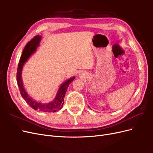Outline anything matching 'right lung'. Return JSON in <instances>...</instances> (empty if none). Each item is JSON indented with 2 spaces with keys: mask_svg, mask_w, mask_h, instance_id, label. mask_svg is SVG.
I'll return each instance as SVG.
<instances>
[{
  "mask_svg": "<svg viewBox=\"0 0 153 153\" xmlns=\"http://www.w3.org/2000/svg\"><path fill=\"white\" fill-rule=\"evenodd\" d=\"M41 38H42L41 36L37 35L25 45L24 50H23L20 62L18 65L16 80L22 96L32 108L35 110L41 111V112H55L57 110H61L64 104V96H65L66 92L67 91L68 87L74 80L75 77H71L62 83L59 87L55 98L53 101H50L49 103H43L38 102L37 101L32 99L28 94L25 89L24 85H23L22 78V69L25 63L27 61V60L31 56L32 54H33L36 52L37 48L39 47Z\"/></svg>",
  "mask_w": 153,
  "mask_h": 153,
  "instance_id": "obj_1",
  "label": "right lung"
}]
</instances>
